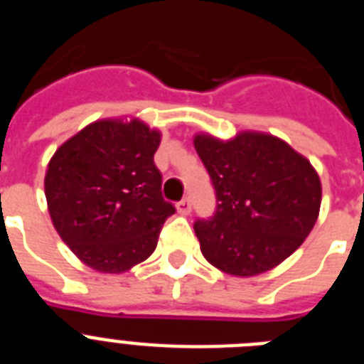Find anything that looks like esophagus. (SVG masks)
<instances>
[{"label": "esophagus", "mask_w": 364, "mask_h": 364, "mask_svg": "<svg viewBox=\"0 0 364 364\" xmlns=\"http://www.w3.org/2000/svg\"><path fill=\"white\" fill-rule=\"evenodd\" d=\"M176 210H178L180 215H189L191 213V198L186 197L176 204Z\"/></svg>", "instance_id": "obj_1"}]
</instances>
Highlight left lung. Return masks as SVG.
Returning a JSON list of instances; mask_svg holds the SVG:
<instances>
[{"label":"left lung","mask_w":364,"mask_h":364,"mask_svg":"<svg viewBox=\"0 0 364 364\" xmlns=\"http://www.w3.org/2000/svg\"><path fill=\"white\" fill-rule=\"evenodd\" d=\"M217 208L193 228L202 255L222 272L250 277L275 268L306 239L321 208V180L304 156L269 134L230 142L198 134Z\"/></svg>","instance_id":"8db88e82"}]
</instances>
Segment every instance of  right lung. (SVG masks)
Segmentation results:
<instances>
[{
    "label": "right lung",
    "instance_id": "1",
    "mask_svg": "<svg viewBox=\"0 0 364 364\" xmlns=\"http://www.w3.org/2000/svg\"><path fill=\"white\" fill-rule=\"evenodd\" d=\"M160 133L142 122H95L54 153L45 197L63 242L87 266L122 273L154 252L175 205L154 166Z\"/></svg>",
    "mask_w": 364,
    "mask_h": 364
}]
</instances>
